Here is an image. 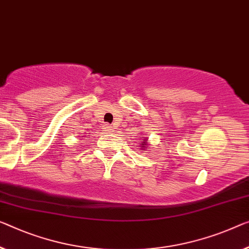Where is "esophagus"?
<instances>
[{
  "instance_id": "obj_1",
  "label": "esophagus",
  "mask_w": 249,
  "mask_h": 249,
  "mask_svg": "<svg viewBox=\"0 0 249 249\" xmlns=\"http://www.w3.org/2000/svg\"><path fill=\"white\" fill-rule=\"evenodd\" d=\"M112 127L110 124H105L103 125V131H106V132H112Z\"/></svg>"
}]
</instances>
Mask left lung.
I'll return each instance as SVG.
<instances>
[{"mask_svg": "<svg viewBox=\"0 0 249 249\" xmlns=\"http://www.w3.org/2000/svg\"><path fill=\"white\" fill-rule=\"evenodd\" d=\"M148 138H144V139H143V141H142V142H141V144H142V146H141V149H142V148H146L147 146H148Z\"/></svg>", "mask_w": 249, "mask_h": 249, "instance_id": "8db88e82", "label": "left lung"}]
</instances>
